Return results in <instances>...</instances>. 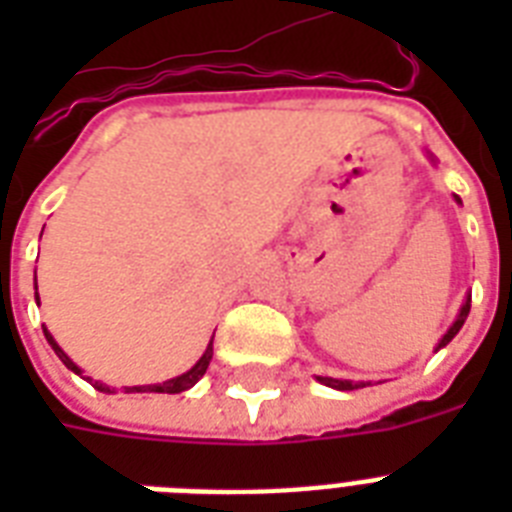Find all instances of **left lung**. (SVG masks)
Instances as JSON below:
<instances>
[{"label": "left lung", "instance_id": "8db88e82", "mask_svg": "<svg viewBox=\"0 0 512 512\" xmlns=\"http://www.w3.org/2000/svg\"><path fill=\"white\" fill-rule=\"evenodd\" d=\"M454 199L460 201V196H454ZM468 313H470V297H468V300H465V303H462L460 316H457V321H454L452 327H449V332H446V335L441 337V340H438L436 350H441V348H444V345H449V342L454 340V335H457V332H460L462 324H465V319H468ZM316 380H319L321 385H327V388H335V390H356V388H366V385H369V382L335 380V377H316Z\"/></svg>", "mask_w": 512, "mask_h": 512}]
</instances>
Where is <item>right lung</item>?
Here are the masks:
<instances>
[{
	"label": "right lung",
	"instance_id": "right-lung-1",
	"mask_svg": "<svg viewBox=\"0 0 512 512\" xmlns=\"http://www.w3.org/2000/svg\"><path fill=\"white\" fill-rule=\"evenodd\" d=\"M36 305H39V292H36ZM44 337H47V342H50V348L55 350V356H58L60 361H63L68 369H71V372L82 374V369H79V366H76L74 361L66 356V353H63V348H60L58 342H55V337H52L47 329H44ZM212 337H215V335H212ZM209 361H212V340H209L207 350L201 353L199 361H196V364H193L185 374H180V377H172V380H167V382H156V385H132V388H124V393H183V390L193 388V385H196V382L204 377ZM87 380H90V377H87ZM95 388L103 390V393H116L114 388H108V385H103V382H95Z\"/></svg>",
	"mask_w": 512,
	"mask_h": 512
}]
</instances>
